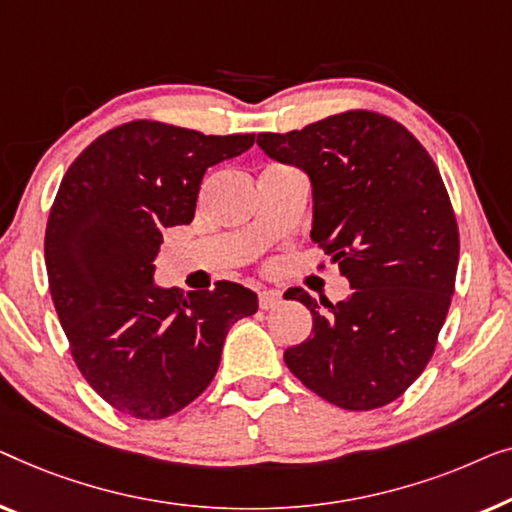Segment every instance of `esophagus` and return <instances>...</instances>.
I'll return each mask as SVG.
<instances>
[{
  "instance_id": "34e87169",
  "label": "esophagus",
  "mask_w": 512,
  "mask_h": 512,
  "mask_svg": "<svg viewBox=\"0 0 512 512\" xmlns=\"http://www.w3.org/2000/svg\"><path fill=\"white\" fill-rule=\"evenodd\" d=\"M280 301H283V294L276 292V290H262V292H259V308H262V311H269V308L278 306Z\"/></svg>"
}]
</instances>
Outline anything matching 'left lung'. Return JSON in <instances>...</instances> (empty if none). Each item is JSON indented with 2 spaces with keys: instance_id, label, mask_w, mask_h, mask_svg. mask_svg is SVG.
I'll return each mask as SVG.
<instances>
[{
  "instance_id": "left-lung-1",
  "label": "left lung",
  "mask_w": 512,
  "mask_h": 512,
  "mask_svg": "<svg viewBox=\"0 0 512 512\" xmlns=\"http://www.w3.org/2000/svg\"><path fill=\"white\" fill-rule=\"evenodd\" d=\"M257 146L311 178V239L352 287L338 304L285 292L313 315L287 369L338 408L387 406L434 355L455 292L459 229L443 178L406 127L373 111L257 134Z\"/></svg>"
}]
</instances>
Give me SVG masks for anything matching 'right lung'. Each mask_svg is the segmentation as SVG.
I'll use <instances>...</instances> for the list:
<instances>
[{"mask_svg":"<svg viewBox=\"0 0 512 512\" xmlns=\"http://www.w3.org/2000/svg\"><path fill=\"white\" fill-rule=\"evenodd\" d=\"M253 143L134 120L62 178L43 246L50 294L78 371L120 413L185 408L211 385L229 327L257 313V294L229 280L187 294L153 283L162 232L190 225L206 169Z\"/></svg>","mask_w":512,"mask_h":512,"instance_id":"add662e5","label":"right lung"}]
</instances>
